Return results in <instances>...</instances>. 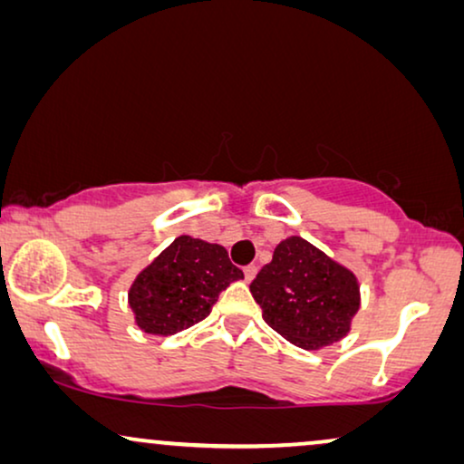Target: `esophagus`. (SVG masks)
<instances>
[{"instance_id":"esophagus-1","label":"esophagus","mask_w":464,"mask_h":464,"mask_svg":"<svg viewBox=\"0 0 464 464\" xmlns=\"http://www.w3.org/2000/svg\"><path fill=\"white\" fill-rule=\"evenodd\" d=\"M243 272H245V281H246V283H251L253 278H256V275H257V266H256V264L245 266Z\"/></svg>"}]
</instances>
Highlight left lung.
I'll return each instance as SVG.
<instances>
[{"mask_svg":"<svg viewBox=\"0 0 464 464\" xmlns=\"http://www.w3.org/2000/svg\"><path fill=\"white\" fill-rule=\"evenodd\" d=\"M249 289L264 321L306 351L344 338L361 304L357 276L302 237L281 240Z\"/></svg>","mask_w":464,"mask_h":464,"instance_id":"1","label":"left lung"}]
</instances>
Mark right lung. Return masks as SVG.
<instances>
[{
  "mask_svg": "<svg viewBox=\"0 0 464 464\" xmlns=\"http://www.w3.org/2000/svg\"><path fill=\"white\" fill-rule=\"evenodd\" d=\"M243 278L221 245L179 237L141 270L129 289L137 327L173 335L205 319L221 291Z\"/></svg>",
  "mask_w": 464,
  "mask_h": 464,
  "instance_id": "1",
  "label": "right lung"
}]
</instances>
